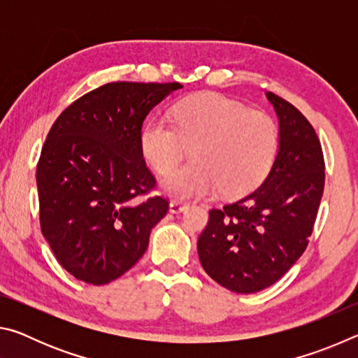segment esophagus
Masks as SVG:
<instances>
[{
  "label": "esophagus",
  "instance_id": "1",
  "mask_svg": "<svg viewBox=\"0 0 358 358\" xmlns=\"http://www.w3.org/2000/svg\"><path fill=\"white\" fill-rule=\"evenodd\" d=\"M187 208V202L183 201H171L169 203V210H171V213H181V211H185Z\"/></svg>",
  "mask_w": 358,
  "mask_h": 358
}]
</instances>
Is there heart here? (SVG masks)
Returning <instances> with one entry per match:
<instances>
[{
  "mask_svg": "<svg viewBox=\"0 0 358 358\" xmlns=\"http://www.w3.org/2000/svg\"><path fill=\"white\" fill-rule=\"evenodd\" d=\"M171 122L150 118L138 132L143 159L157 173L172 171L185 147L194 145V164L161 180V189L171 197H205L217 191L241 196L266 177L276 159L280 131L273 117L222 94L202 93L180 101L171 110Z\"/></svg>",
  "mask_w": 358,
  "mask_h": 358,
  "instance_id": "1",
  "label": "heart"
}]
</instances>
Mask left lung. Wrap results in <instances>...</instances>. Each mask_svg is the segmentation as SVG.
Returning <instances> with one entry per match:
<instances>
[{
    "label": "left lung",
    "mask_w": 358,
    "mask_h": 358,
    "mask_svg": "<svg viewBox=\"0 0 358 358\" xmlns=\"http://www.w3.org/2000/svg\"><path fill=\"white\" fill-rule=\"evenodd\" d=\"M280 123V147L265 180L237 201L210 210L197 241L203 270L237 294L275 284L310 241L325 183L322 147L299 108L266 93Z\"/></svg>",
    "instance_id": "8db88e82"
}]
</instances>
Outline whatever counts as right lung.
<instances>
[{
    "label": "right lung",
    "mask_w": 358,
    "mask_h": 358,
    "mask_svg": "<svg viewBox=\"0 0 358 358\" xmlns=\"http://www.w3.org/2000/svg\"><path fill=\"white\" fill-rule=\"evenodd\" d=\"M173 83L113 82L93 90L53 123L36 171L41 230L64 270L102 286L134 266L169 210L138 201L156 180L138 148L145 118Z\"/></svg>",
    "instance_id": "add662e5"
}]
</instances>
